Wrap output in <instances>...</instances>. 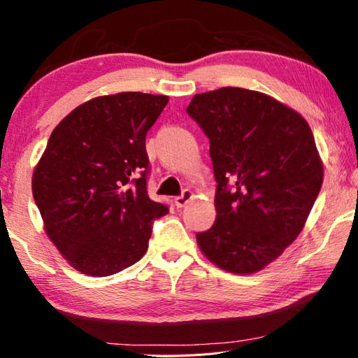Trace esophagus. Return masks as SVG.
I'll return each mask as SVG.
<instances>
[{
  "instance_id": "esophagus-1",
  "label": "esophagus",
  "mask_w": 358,
  "mask_h": 358,
  "mask_svg": "<svg viewBox=\"0 0 358 358\" xmlns=\"http://www.w3.org/2000/svg\"><path fill=\"white\" fill-rule=\"evenodd\" d=\"M192 199H194V192L189 191V189H185L183 194H181V196L175 197V205H177L178 208H181V207H185V205H186L187 202H191Z\"/></svg>"
}]
</instances>
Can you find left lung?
<instances>
[{"label":"left lung","mask_w":358,"mask_h":358,"mask_svg":"<svg viewBox=\"0 0 358 358\" xmlns=\"http://www.w3.org/2000/svg\"><path fill=\"white\" fill-rule=\"evenodd\" d=\"M186 112L210 138L216 221L197 234L211 264L251 275L305 227L324 181L308 121L271 96L237 87L196 94Z\"/></svg>","instance_id":"left-lung-1"}]
</instances>
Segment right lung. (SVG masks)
Segmentation results:
<instances>
[{"label":"right lung","mask_w":358,"mask_h":358,"mask_svg":"<svg viewBox=\"0 0 358 358\" xmlns=\"http://www.w3.org/2000/svg\"><path fill=\"white\" fill-rule=\"evenodd\" d=\"M169 96L124 92L76 107L52 131L31 187L47 237L68 264L110 276L148 250L151 222L169 213L147 194L145 136Z\"/></svg>","instance_id":"add662e5"}]
</instances>
